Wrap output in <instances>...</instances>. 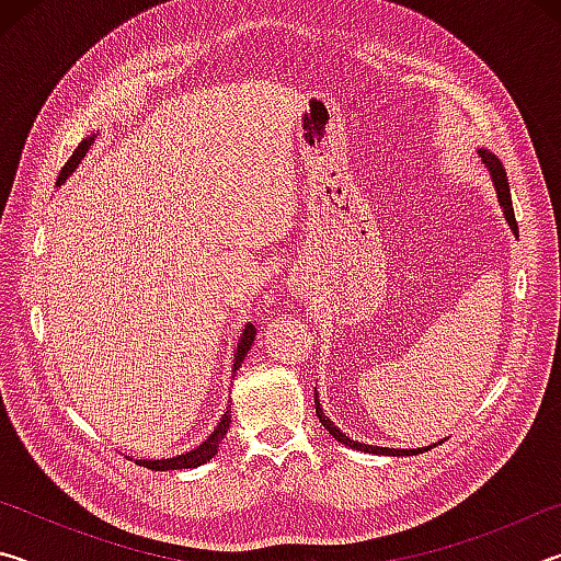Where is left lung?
I'll return each instance as SVG.
<instances>
[{
  "label": "left lung",
  "mask_w": 561,
  "mask_h": 561,
  "mask_svg": "<svg viewBox=\"0 0 561 561\" xmlns=\"http://www.w3.org/2000/svg\"><path fill=\"white\" fill-rule=\"evenodd\" d=\"M480 158H482V163H485L488 168H490V173H492V183H495V187H497V201H500V205H502V210H505V217H507V222H510V227H512V232H519L517 230V220H515V207H512V195H510V183H507V175H505V168H502V163L500 160L492 156V153H488V150H480ZM317 417H319V423L324 425V428L334 435V438L339 440V443H344V445H351V448H356V450H366V453H376V455H403V453H408V450H393V448H378V445H364V443H356V440H348L344 433H341L334 423L329 421L327 417V413L321 411L319 408V401H317ZM411 453H415V450H411Z\"/></svg>",
  "instance_id": "8db88e82"
}]
</instances>
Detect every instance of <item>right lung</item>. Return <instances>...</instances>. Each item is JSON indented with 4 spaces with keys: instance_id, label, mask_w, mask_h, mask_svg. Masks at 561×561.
<instances>
[{
    "instance_id": "right-lung-1",
    "label": "right lung",
    "mask_w": 561,
    "mask_h": 561,
    "mask_svg": "<svg viewBox=\"0 0 561 561\" xmlns=\"http://www.w3.org/2000/svg\"><path fill=\"white\" fill-rule=\"evenodd\" d=\"M91 144H93V138L83 140V144L73 150V156H71L69 160H66V165L61 168V173H59V185L64 183L66 178H69L71 170L81 163V158L87 156V150H89ZM254 334H257V329H254L252 324H247L244 331H242L240 346H237L234 371L242 366L247 351H250L252 341H254ZM227 428H230V411H227V413L222 415V421L217 423V428L213 431L210 438H207V440L201 445V448L190 450V453H185V455H178V458H170V460H138V465H144V468H148V470H185V468H197V465L207 462V460H210L213 455L217 453V448H220L222 438L227 435Z\"/></svg>"
}]
</instances>
